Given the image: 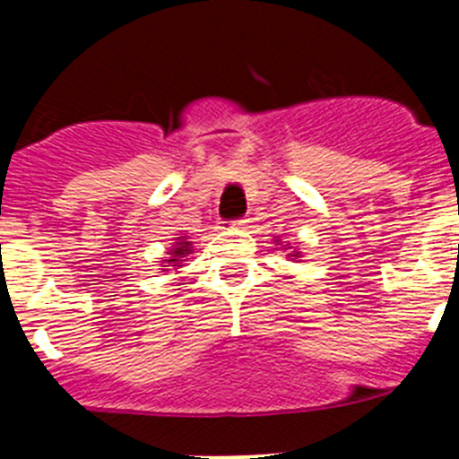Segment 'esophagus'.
<instances>
[{
  "label": "esophagus",
  "mask_w": 459,
  "mask_h": 459,
  "mask_svg": "<svg viewBox=\"0 0 459 459\" xmlns=\"http://www.w3.org/2000/svg\"><path fill=\"white\" fill-rule=\"evenodd\" d=\"M232 225H237V227H243V225H248V221H246V218H243V221H234Z\"/></svg>",
  "instance_id": "34e87169"
}]
</instances>
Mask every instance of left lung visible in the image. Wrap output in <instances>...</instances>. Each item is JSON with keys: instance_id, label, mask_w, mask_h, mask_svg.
Masks as SVG:
<instances>
[{"instance_id": "8db88e82", "label": "left lung", "mask_w": 459, "mask_h": 459, "mask_svg": "<svg viewBox=\"0 0 459 459\" xmlns=\"http://www.w3.org/2000/svg\"><path fill=\"white\" fill-rule=\"evenodd\" d=\"M291 257H299V253H294V255H291Z\"/></svg>"}]
</instances>
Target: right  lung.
Listing matches in <instances>:
<instances>
[{
  "instance_id": "add662e5",
  "label": "right lung",
  "mask_w": 459,
  "mask_h": 459,
  "mask_svg": "<svg viewBox=\"0 0 459 459\" xmlns=\"http://www.w3.org/2000/svg\"><path fill=\"white\" fill-rule=\"evenodd\" d=\"M190 253H193V243L186 241V237H179L177 238V243L172 246V250L168 253L169 257L163 259V262L168 266H181V262H186V257H188ZM163 271H168V269H163Z\"/></svg>"
}]
</instances>
